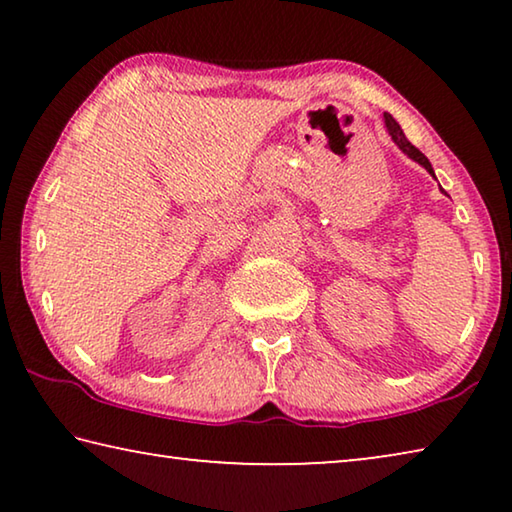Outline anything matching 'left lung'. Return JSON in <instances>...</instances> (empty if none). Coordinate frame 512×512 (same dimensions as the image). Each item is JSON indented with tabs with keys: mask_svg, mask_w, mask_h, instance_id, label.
Instances as JSON below:
<instances>
[{
	"mask_svg": "<svg viewBox=\"0 0 512 512\" xmlns=\"http://www.w3.org/2000/svg\"><path fill=\"white\" fill-rule=\"evenodd\" d=\"M384 124H386V131H388V135H391L393 137V142L397 144V146H400V149L406 153V155H409V158L411 160H415V162H418L420 164V167H424V169H427L429 173H431V176H433V169H431V162L427 160V158H424V153H420L418 149H415V146L409 142V140H406V137H404V133H402V128H400V124H397V121L391 117V115H388V112H386V115H384Z\"/></svg>",
	"mask_w": 512,
	"mask_h": 512,
	"instance_id": "8db88e82",
	"label": "left lung"
}]
</instances>
